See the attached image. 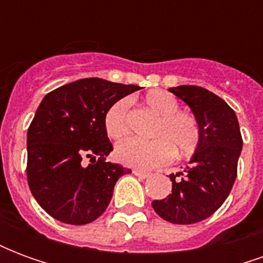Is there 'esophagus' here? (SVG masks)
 Wrapping results in <instances>:
<instances>
[{"instance_id": "obj_1", "label": "esophagus", "mask_w": 263, "mask_h": 263, "mask_svg": "<svg viewBox=\"0 0 263 263\" xmlns=\"http://www.w3.org/2000/svg\"><path fill=\"white\" fill-rule=\"evenodd\" d=\"M132 173H134L135 176L139 177V179H148V177L151 176V173H148V172L138 171V169H135V171H132Z\"/></svg>"}]
</instances>
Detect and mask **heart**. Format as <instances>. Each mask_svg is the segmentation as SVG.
I'll use <instances>...</instances> for the list:
<instances>
[{
  "label": "heart",
  "mask_w": 263,
  "mask_h": 263,
  "mask_svg": "<svg viewBox=\"0 0 263 263\" xmlns=\"http://www.w3.org/2000/svg\"><path fill=\"white\" fill-rule=\"evenodd\" d=\"M145 103L159 117L154 129L152 141L139 138H128L115 146V158L121 163L138 169H154L167 163L177 155L186 156L193 154L200 141L197 121L186 112L179 111V103L172 94L160 90L149 91ZM129 100L121 98L114 103L105 114V129L109 138L125 137L129 131L128 122Z\"/></svg>",
  "instance_id": "heart-1"
}]
</instances>
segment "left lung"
<instances>
[{"mask_svg": "<svg viewBox=\"0 0 263 263\" xmlns=\"http://www.w3.org/2000/svg\"><path fill=\"white\" fill-rule=\"evenodd\" d=\"M187 104L197 121L200 141L184 173L171 175L172 194L154 200L156 214L173 224H194L220 209L237 179L242 137L237 115L214 92L198 86L169 88ZM180 174L182 179L176 177Z\"/></svg>", "mask_w": 263, "mask_h": 263, "instance_id": "8db88e82", "label": "left lung"}]
</instances>
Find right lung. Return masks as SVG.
I'll return each mask as SVG.
<instances>
[{"mask_svg": "<svg viewBox=\"0 0 263 263\" xmlns=\"http://www.w3.org/2000/svg\"><path fill=\"white\" fill-rule=\"evenodd\" d=\"M139 88L90 77L43 97L28 129L26 176L33 197L49 215L83 226L108 207L115 183L131 169L105 162L112 143L104 120L112 104Z\"/></svg>", "mask_w": 263, "mask_h": 263, "instance_id": "1", "label": "right lung"}]
</instances>
